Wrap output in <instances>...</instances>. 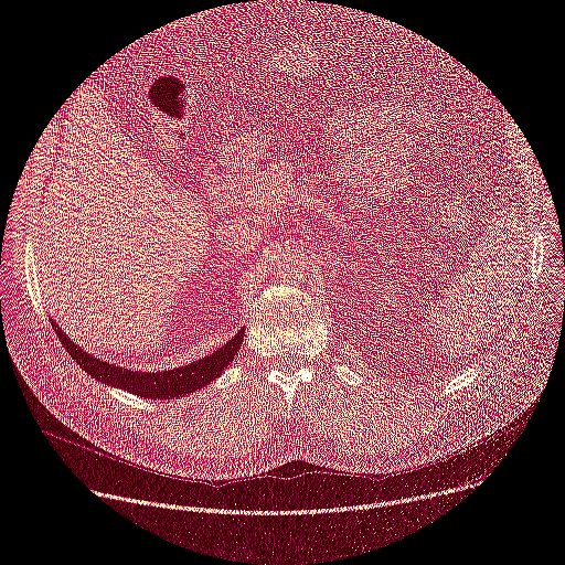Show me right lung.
<instances>
[{
  "label": "right lung",
  "instance_id": "add662e5",
  "mask_svg": "<svg viewBox=\"0 0 565 565\" xmlns=\"http://www.w3.org/2000/svg\"><path fill=\"white\" fill-rule=\"evenodd\" d=\"M53 331L57 333V338L62 340L66 353L83 366L92 377H96L98 382L107 384V386H116V388H125L134 395L140 397H151V399H172V397H185L203 386H207L212 380L221 377V373L230 366V362L234 360L236 351L241 349V342H244V331H238L230 342H225L218 351H214L212 355L172 369V371H134V369H125V366H116L109 362H103L100 358L87 353L85 349H79L57 324L51 321Z\"/></svg>",
  "mask_w": 565,
  "mask_h": 565
}]
</instances>
